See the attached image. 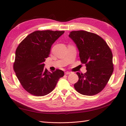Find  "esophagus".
Masks as SVG:
<instances>
[{
  "instance_id": "34e87169",
  "label": "esophagus",
  "mask_w": 126,
  "mask_h": 126,
  "mask_svg": "<svg viewBox=\"0 0 126 126\" xmlns=\"http://www.w3.org/2000/svg\"><path fill=\"white\" fill-rule=\"evenodd\" d=\"M70 73L69 72H65V75H68V74H69Z\"/></svg>"
}]
</instances>
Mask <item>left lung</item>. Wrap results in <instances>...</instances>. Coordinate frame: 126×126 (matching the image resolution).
<instances>
[{
    "mask_svg": "<svg viewBox=\"0 0 126 126\" xmlns=\"http://www.w3.org/2000/svg\"><path fill=\"white\" fill-rule=\"evenodd\" d=\"M77 45L81 63L86 72H77L79 80L74 86L82 95L93 96L103 90L113 71L112 53L107 43L97 34L84 30L73 31L69 35Z\"/></svg>",
    "mask_w": 126,
    "mask_h": 126,
    "instance_id": "left-lung-1",
    "label": "left lung"
}]
</instances>
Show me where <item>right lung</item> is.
<instances>
[{
    "label": "right lung",
    "instance_id": "add662e5",
    "mask_svg": "<svg viewBox=\"0 0 126 126\" xmlns=\"http://www.w3.org/2000/svg\"><path fill=\"white\" fill-rule=\"evenodd\" d=\"M64 31H36L25 37L15 52L13 68L18 80L25 90L36 96L48 94L55 88L64 72H52L44 68V62L49 55L53 43Z\"/></svg>",
    "mask_w": 126,
    "mask_h": 126
}]
</instances>
